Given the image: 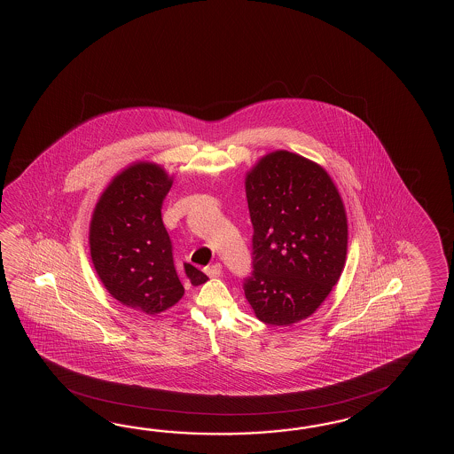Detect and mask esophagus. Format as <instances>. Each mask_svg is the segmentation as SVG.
Segmentation results:
<instances>
[{"label": "esophagus", "instance_id": "esophagus-1", "mask_svg": "<svg viewBox=\"0 0 454 454\" xmlns=\"http://www.w3.org/2000/svg\"><path fill=\"white\" fill-rule=\"evenodd\" d=\"M204 272L209 276V278H219L221 274H223V266L219 264V262H215V264H211V266H207Z\"/></svg>", "mask_w": 454, "mask_h": 454}]
</instances>
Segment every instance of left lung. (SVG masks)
<instances>
[{"label": "left lung", "instance_id": "8db88e82", "mask_svg": "<svg viewBox=\"0 0 454 454\" xmlns=\"http://www.w3.org/2000/svg\"><path fill=\"white\" fill-rule=\"evenodd\" d=\"M245 190L253 223L245 297L262 323L290 326L338 284L348 254L344 203L321 165L289 151L261 157Z\"/></svg>", "mask_w": 454, "mask_h": 454}]
</instances>
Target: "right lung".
<instances>
[{"mask_svg":"<svg viewBox=\"0 0 454 454\" xmlns=\"http://www.w3.org/2000/svg\"><path fill=\"white\" fill-rule=\"evenodd\" d=\"M170 186L160 165H129L106 186L90 221V258L102 284L114 299L145 315L174 307L184 294L160 213ZM184 274L193 286L207 280L186 262Z\"/></svg>","mask_w":454,"mask_h":454,"instance_id":"add662e5","label":"right lung"}]
</instances>
